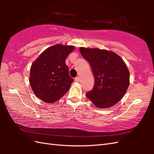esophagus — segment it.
I'll return each instance as SVG.
<instances>
[{
  "label": "esophagus",
  "instance_id": "obj_1",
  "mask_svg": "<svg viewBox=\"0 0 154 154\" xmlns=\"http://www.w3.org/2000/svg\"><path fill=\"white\" fill-rule=\"evenodd\" d=\"M75 81H76V82H79V81H80V77H75Z\"/></svg>",
  "mask_w": 154,
  "mask_h": 154
}]
</instances>
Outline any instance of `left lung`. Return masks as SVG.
<instances>
[{
	"instance_id": "left-lung-1",
	"label": "left lung",
	"mask_w": 154,
	"mask_h": 154,
	"mask_svg": "<svg viewBox=\"0 0 154 154\" xmlns=\"http://www.w3.org/2000/svg\"><path fill=\"white\" fill-rule=\"evenodd\" d=\"M89 62L94 77L93 90L86 94L97 108L108 109L122 99L130 84L126 63L114 52L98 48H79Z\"/></svg>"
}]
</instances>
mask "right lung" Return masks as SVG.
I'll return each mask as SVG.
<instances>
[{
	"label": "right lung",
	"instance_id": "add662e5",
	"mask_svg": "<svg viewBox=\"0 0 154 154\" xmlns=\"http://www.w3.org/2000/svg\"><path fill=\"white\" fill-rule=\"evenodd\" d=\"M73 45L56 44L40 55L30 68L29 81L35 96L47 103H53L69 89L73 79L69 76L65 60Z\"/></svg>",
	"mask_w": 154,
	"mask_h": 154
}]
</instances>
